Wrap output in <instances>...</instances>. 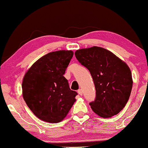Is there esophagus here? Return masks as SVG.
Instances as JSON below:
<instances>
[{"instance_id": "obj_1", "label": "esophagus", "mask_w": 148, "mask_h": 148, "mask_svg": "<svg viewBox=\"0 0 148 148\" xmlns=\"http://www.w3.org/2000/svg\"><path fill=\"white\" fill-rule=\"evenodd\" d=\"M77 93H78V94H79V95H82V93H83L82 90V89H79V90H78V91H77Z\"/></svg>"}]
</instances>
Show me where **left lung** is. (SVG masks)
I'll use <instances>...</instances> for the list:
<instances>
[{
  "label": "left lung",
  "instance_id": "8db88e82",
  "mask_svg": "<svg viewBox=\"0 0 148 148\" xmlns=\"http://www.w3.org/2000/svg\"><path fill=\"white\" fill-rule=\"evenodd\" d=\"M75 55L93 77L96 98L89 104L92 110L104 119L119 114L129 100L132 88V76L127 64L98 46L77 50Z\"/></svg>",
  "mask_w": 148,
  "mask_h": 148
}]
</instances>
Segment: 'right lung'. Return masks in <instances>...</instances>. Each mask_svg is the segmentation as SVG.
Instances as JSON below:
<instances>
[{"mask_svg":"<svg viewBox=\"0 0 148 148\" xmlns=\"http://www.w3.org/2000/svg\"><path fill=\"white\" fill-rule=\"evenodd\" d=\"M73 56L72 50H58L41 57L26 71L22 95L33 114L50 123L62 121L76 101L77 92L64 77Z\"/></svg>","mask_w":148,"mask_h":148,"instance_id":"1","label":"right lung"}]
</instances>
